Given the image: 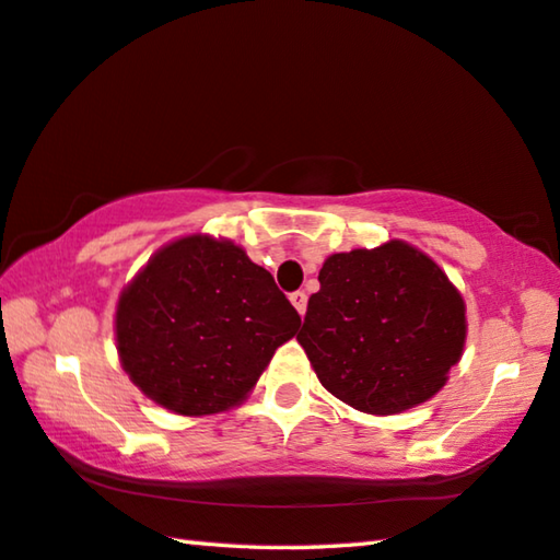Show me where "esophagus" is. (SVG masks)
I'll return each instance as SVG.
<instances>
[{
    "mask_svg": "<svg viewBox=\"0 0 560 560\" xmlns=\"http://www.w3.org/2000/svg\"><path fill=\"white\" fill-rule=\"evenodd\" d=\"M291 303H293V308H296L303 315V313H306V306H308V296L303 291H293Z\"/></svg>",
    "mask_w": 560,
    "mask_h": 560,
    "instance_id": "1",
    "label": "esophagus"
}]
</instances>
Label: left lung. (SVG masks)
<instances>
[{"instance_id":"8db88e82","label":"left lung","mask_w":560,"mask_h":560,"mask_svg":"<svg viewBox=\"0 0 560 560\" xmlns=\"http://www.w3.org/2000/svg\"><path fill=\"white\" fill-rule=\"evenodd\" d=\"M301 348L320 384L364 413L413 409L443 389L465 345V303L445 271L401 240L325 259Z\"/></svg>"}]
</instances>
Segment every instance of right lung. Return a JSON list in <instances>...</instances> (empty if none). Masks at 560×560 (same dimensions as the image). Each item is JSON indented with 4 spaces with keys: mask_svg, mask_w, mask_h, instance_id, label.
Masks as SVG:
<instances>
[{
    "mask_svg": "<svg viewBox=\"0 0 560 560\" xmlns=\"http://www.w3.org/2000/svg\"><path fill=\"white\" fill-rule=\"evenodd\" d=\"M301 315L230 240L188 235L159 249L121 291V368L151 401L208 416L245 401Z\"/></svg>",
    "mask_w": 560,
    "mask_h": 560,
    "instance_id": "right-lung-1",
    "label": "right lung"
}]
</instances>
